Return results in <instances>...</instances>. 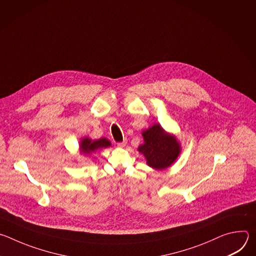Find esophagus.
Returning <instances> with one entry per match:
<instances>
[{
	"label": "esophagus",
	"instance_id": "esophagus-1",
	"mask_svg": "<svg viewBox=\"0 0 256 256\" xmlns=\"http://www.w3.org/2000/svg\"><path fill=\"white\" fill-rule=\"evenodd\" d=\"M126 144H128V140H124L122 142H118V147H120V148H124V147H126Z\"/></svg>",
	"mask_w": 256,
	"mask_h": 256
}]
</instances>
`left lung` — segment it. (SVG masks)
I'll return each mask as SVG.
<instances>
[{
  "label": "left lung",
  "mask_w": 256,
  "mask_h": 256,
  "mask_svg": "<svg viewBox=\"0 0 256 256\" xmlns=\"http://www.w3.org/2000/svg\"><path fill=\"white\" fill-rule=\"evenodd\" d=\"M144 144L138 151L140 152L147 164L156 169L163 170L171 166L180 154V144L173 134L166 132L159 124L142 132Z\"/></svg>",
  "instance_id": "8db88e82"
}]
</instances>
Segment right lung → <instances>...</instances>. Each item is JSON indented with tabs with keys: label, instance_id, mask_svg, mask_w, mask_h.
<instances>
[{
	"label": "right lung",
	"instance_id": "1",
	"mask_svg": "<svg viewBox=\"0 0 256 256\" xmlns=\"http://www.w3.org/2000/svg\"><path fill=\"white\" fill-rule=\"evenodd\" d=\"M110 146H112V142L108 140H106L105 138H101L95 140H92L89 138H83L80 142V151L85 155H89L97 151L98 149L107 148V147H110Z\"/></svg>",
	"mask_w": 256,
	"mask_h": 256
}]
</instances>
